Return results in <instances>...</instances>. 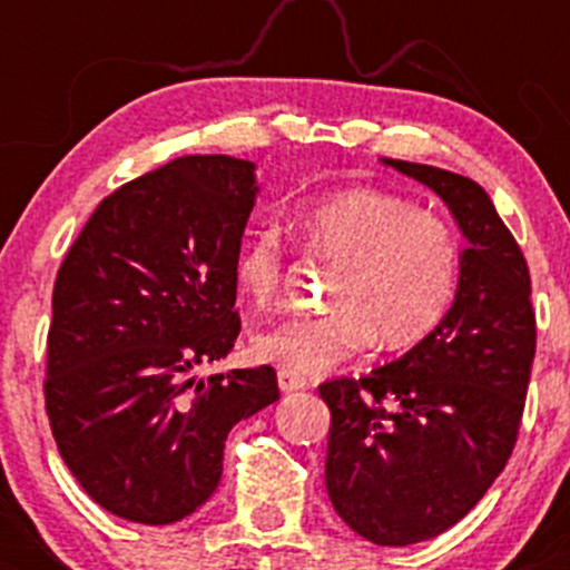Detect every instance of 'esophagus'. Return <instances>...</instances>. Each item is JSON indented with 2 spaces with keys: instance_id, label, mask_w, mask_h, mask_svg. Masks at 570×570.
I'll list each match as a JSON object with an SVG mask.
<instances>
[{
  "instance_id": "34e87169",
  "label": "esophagus",
  "mask_w": 570,
  "mask_h": 570,
  "mask_svg": "<svg viewBox=\"0 0 570 570\" xmlns=\"http://www.w3.org/2000/svg\"><path fill=\"white\" fill-rule=\"evenodd\" d=\"M278 389L284 394L303 392V389H308V381H306V377L295 375V372H289V370H278Z\"/></svg>"
}]
</instances>
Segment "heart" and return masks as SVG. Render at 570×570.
I'll return each mask as SVG.
<instances>
[{
	"mask_svg": "<svg viewBox=\"0 0 570 570\" xmlns=\"http://www.w3.org/2000/svg\"><path fill=\"white\" fill-rule=\"evenodd\" d=\"M303 250L336 262L325 314H297L262 327L250 350L295 375H322L372 342L402 350L428 338L452 308L461 281V239L441 215L405 195L344 187L301 200L289 215ZM237 289L256 306L281 295L286 248L269 226L253 228L234 253Z\"/></svg>",
	"mask_w": 570,
	"mask_h": 570,
	"instance_id": "1",
	"label": "heart"
}]
</instances>
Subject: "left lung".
<instances>
[{"instance_id":"obj_1","label":"left lung","mask_w":570,"mask_h":570,"mask_svg":"<svg viewBox=\"0 0 570 570\" xmlns=\"http://www.w3.org/2000/svg\"><path fill=\"white\" fill-rule=\"evenodd\" d=\"M433 189L463 237L452 308L428 338L364 377L320 386L331 407L325 488L377 546L446 532L485 497L519 439L534 358L530 267L471 178L383 159Z\"/></svg>"}]
</instances>
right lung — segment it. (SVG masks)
I'll use <instances>...</instances> for the list:
<instances>
[{
    "mask_svg": "<svg viewBox=\"0 0 570 570\" xmlns=\"http://www.w3.org/2000/svg\"><path fill=\"white\" fill-rule=\"evenodd\" d=\"M248 159L178 157L107 195L57 269L46 413L96 504L174 524L215 493L226 439L281 396L273 366L195 381L239 336L232 264L256 204Z\"/></svg>",
    "mask_w": 570,
    "mask_h": 570,
    "instance_id": "right-lung-1",
    "label": "right lung"
}]
</instances>
